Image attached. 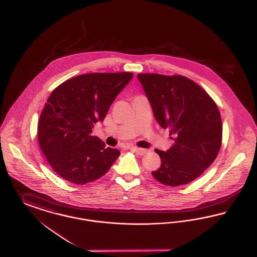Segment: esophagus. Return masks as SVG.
I'll use <instances>...</instances> for the list:
<instances>
[{
	"instance_id": "1",
	"label": "esophagus",
	"mask_w": 257,
	"mask_h": 257,
	"mask_svg": "<svg viewBox=\"0 0 257 257\" xmlns=\"http://www.w3.org/2000/svg\"><path fill=\"white\" fill-rule=\"evenodd\" d=\"M131 148L135 150L139 155H145L148 152V150L145 149V148H140V147H131Z\"/></svg>"
}]
</instances>
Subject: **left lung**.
Here are the masks:
<instances>
[{"mask_svg": "<svg viewBox=\"0 0 257 257\" xmlns=\"http://www.w3.org/2000/svg\"><path fill=\"white\" fill-rule=\"evenodd\" d=\"M156 120L174 135L167 151L156 149L161 167L152 171L160 183L176 187L195 180L215 161L220 147V110L207 92L181 75L138 74Z\"/></svg>", "mask_w": 257, "mask_h": 257, "instance_id": "left-lung-1", "label": "left lung"}]
</instances>
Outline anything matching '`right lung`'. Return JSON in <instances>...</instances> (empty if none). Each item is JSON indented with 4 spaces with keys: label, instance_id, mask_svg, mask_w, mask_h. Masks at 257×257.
<instances>
[{
    "label": "right lung",
    "instance_id": "obj_1",
    "mask_svg": "<svg viewBox=\"0 0 257 257\" xmlns=\"http://www.w3.org/2000/svg\"><path fill=\"white\" fill-rule=\"evenodd\" d=\"M132 78L130 72L84 74L52 91L39 117L37 138L50 166L63 179L78 185L95 181L120 155L91 133Z\"/></svg>",
    "mask_w": 257,
    "mask_h": 257
}]
</instances>
